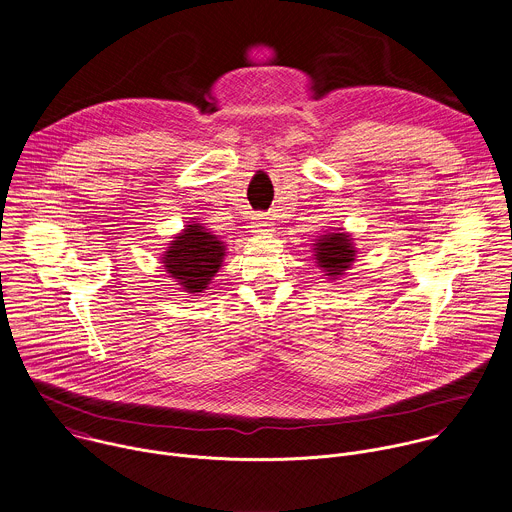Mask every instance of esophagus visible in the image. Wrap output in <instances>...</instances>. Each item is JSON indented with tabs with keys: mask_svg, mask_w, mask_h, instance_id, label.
Returning a JSON list of instances; mask_svg holds the SVG:
<instances>
[{
	"mask_svg": "<svg viewBox=\"0 0 512 512\" xmlns=\"http://www.w3.org/2000/svg\"><path fill=\"white\" fill-rule=\"evenodd\" d=\"M251 231L253 233H269V231H273V223L269 221L267 215H255L253 223H251Z\"/></svg>",
	"mask_w": 512,
	"mask_h": 512,
	"instance_id": "obj_1",
	"label": "esophagus"
}]
</instances>
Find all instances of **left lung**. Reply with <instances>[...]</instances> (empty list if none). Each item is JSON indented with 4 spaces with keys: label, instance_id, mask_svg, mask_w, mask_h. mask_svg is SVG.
<instances>
[{
    "label": "left lung",
    "instance_id": "left-lung-1",
    "mask_svg": "<svg viewBox=\"0 0 512 512\" xmlns=\"http://www.w3.org/2000/svg\"><path fill=\"white\" fill-rule=\"evenodd\" d=\"M313 253H315V261L317 267L323 269V273L331 279L342 277L354 263L356 259V247H354V239L348 233H327L321 235L315 243H313Z\"/></svg>",
    "mask_w": 512,
    "mask_h": 512
}]
</instances>
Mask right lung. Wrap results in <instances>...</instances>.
I'll return each mask as SVG.
<instances>
[{
    "label": "right lung",
    "mask_w": 512,
    "mask_h": 512,
    "mask_svg": "<svg viewBox=\"0 0 512 512\" xmlns=\"http://www.w3.org/2000/svg\"><path fill=\"white\" fill-rule=\"evenodd\" d=\"M225 259V245L205 229L201 223L193 221L170 241V247L162 255L166 273L177 279V283L187 293H203L215 273L221 269Z\"/></svg>",
    "instance_id": "add662e5"
}]
</instances>
